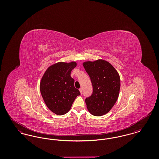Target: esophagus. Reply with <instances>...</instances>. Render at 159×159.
Returning a JSON list of instances; mask_svg holds the SVG:
<instances>
[{"label": "esophagus", "instance_id": "34e87169", "mask_svg": "<svg viewBox=\"0 0 159 159\" xmlns=\"http://www.w3.org/2000/svg\"><path fill=\"white\" fill-rule=\"evenodd\" d=\"M79 91H80V93H81V94H82V92H82V88H80V89H79Z\"/></svg>", "mask_w": 159, "mask_h": 159}]
</instances>
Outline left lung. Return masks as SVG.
Listing matches in <instances>:
<instances>
[{"label": "left lung", "mask_w": 159, "mask_h": 159, "mask_svg": "<svg viewBox=\"0 0 159 159\" xmlns=\"http://www.w3.org/2000/svg\"><path fill=\"white\" fill-rule=\"evenodd\" d=\"M93 86V93L85 99L86 107L93 116H101L108 113L116 102L120 88L117 71L104 60L83 62Z\"/></svg>", "instance_id": "1"}]
</instances>
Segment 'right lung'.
Segmentation results:
<instances>
[{
  "label": "right lung",
  "instance_id": "1",
  "mask_svg": "<svg viewBox=\"0 0 159 159\" xmlns=\"http://www.w3.org/2000/svg\"><path fill=\"white\" fill-rule=\"evenodd\" d=\"M77 62H58L46 69L40 82L42 97L48 108L57 115L68 113L79 91L75 88L71 72Z\"/></svg>",
  "mask_w": 159,
  "mask_h": 159
}]
</instances>
